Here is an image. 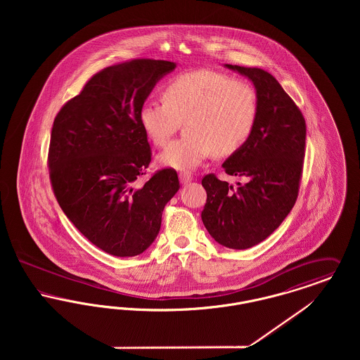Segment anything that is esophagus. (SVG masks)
<instances>
[{
	"instance_id": "esophagus-1",
	"label": "esophagus",
	"mask_w": 360,
	"mask_h": 360,
	"mask_svg": "<svg viewBox=\"0 0 360 360\" xmlns=\"http://www.w3.org/2000/svg\"><path fill=\"white\" fill-rule=\"evenodd\" d=\"M179 181H181V184H182V185H186L188 182H191V181H193V175H191V172H179Z\"/></svg>"
}]
</instances>
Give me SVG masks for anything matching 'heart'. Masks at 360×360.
<instances>
[{
  "label": "heart",
  "mask_w": 360,
  "mask_h": 360,
  "mask_svg": "<svg viewBox=\"0 0 360 360\" xmlns=\"http://www.w3.org/2000/svg\"><path fill=\"white\" fill-rule=\"evenodd\" d=\"M163 103H144L139 122L156 147H163L185 120V136L174 140L159 155V163L191 170L214 151L235 154L250 139L259 113L257 89L244 79L216 70L175 75L162 89Z\"/></svg>",
  "instance_id": "b5f03b06"
}]
</instances>
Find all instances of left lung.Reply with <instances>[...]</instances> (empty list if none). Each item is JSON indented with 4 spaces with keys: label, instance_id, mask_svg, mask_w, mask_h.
<instances>
[{
    "label": "left lung",
    "instance_id": "left-lung-1",
    "mask_svg": "<svg viewBox=\"0 0 360 360\" xmlns=\"http://www.w3.org/2000/svg\"><path fill=\"white\" fill-rule=\"evenodd\" d=\"M257 89L259 113L250 139L223 163L229 175L245 176L238 188L214 174L202 178L201 213L209 235L224 247L247 250L267 239L295 204L304 169L307 124L300 108L274 77L257 68L225 65Z\"/></svg>",
    "mask_w": 360,
    "mask_h": 360
}]
</instances>
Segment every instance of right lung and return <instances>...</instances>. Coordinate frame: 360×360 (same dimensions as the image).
<instances>
[{"instance_id":"right-lung-1","label":"right lung","mask_w":360,"mask_h":360,"mask_svg":"<svg viewBox=\"0 0 360 360\" xmlns=\"http://www.w3.org/2000/svg\"><path fill=\"white\" fill-rule=\"evenodd\" d=\"M174 69L172 62L144 58L105 68L53 120L49 172L56 201L86 239L109 255L144 252L179 190L174 169L137 182L153 156L139 110Z\"/></svg>"}]
</instances>
